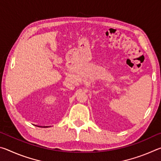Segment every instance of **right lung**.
<instances>
[{"label": "right lung", "instance_id": "add662e5", "mask_svg": "<svg viewBox=\"0 0 161 161\" xmlns=\"http://www.w3.org/2000/svg\"><path fill=\"white\" fill-rule=\"evenodd\" d=\"M38 126V127H42V126ZM43 127H46V128H47V127H48V126H43Z\"/></svg>", "mask_w": 161, "mask_h": 161}]
</instances>
